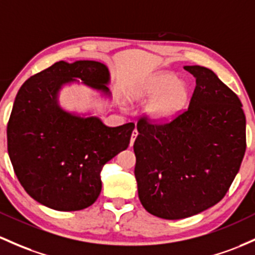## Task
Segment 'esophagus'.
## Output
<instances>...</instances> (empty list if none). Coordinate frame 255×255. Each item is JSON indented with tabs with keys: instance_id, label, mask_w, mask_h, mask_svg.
<instances>
[{
	"instance_id": "esophagus-1",
	"label": "esophagus",
	"mask_w": 255,
	"mask_h": 255,
	"mask_svg": "<svg viewBox=\"0 0 255 255\" xmlns=\"http://www.w3.org/2000/svg\"><path fill=\"white\" fill-rule=\"evenodd\" d=\"M136 135H138V130H136V128H134V130H133V133H132V138H130V146H133L134 140H135Z\"/></svg>"
}]
</instances>
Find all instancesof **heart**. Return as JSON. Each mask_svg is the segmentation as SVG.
<instances>
[{
    "label": "heart",
    "instance_id": "b5f03b06",
    "mask_svg": "<svg viewBox=\"0 0 255 255\" xmlns=\"http://www.w3.org/2000/svg\"><path fill=\"white\" fill-rule=\"evenodd\" d=\"M189 96L186 82L167 71L145 77L129 91L130 99L135 102L150 99L145 106V114L156 122H166L178 116L187 105Z\"/></svg>",
    "mask_w": 255,
    "mask_h": 255
}]
</instances>
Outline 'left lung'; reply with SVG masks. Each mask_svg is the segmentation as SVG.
<instances>
[{
    "label": "left lung",
    "instance_id": "obj_1",
    "mask_svg": "<svg viewBox=\"0 0 255 255\" xmlns=\"http://www.w3.org/2000/svg\"><path fill=\"white\" fill-rule=\"evenodd\" d=\"M184 69L196 78L187 110L162 125L139 120L133 146L139 200L149 213L168 220L217 205L246 151V116L239 97L212 70Z\"/></svg>",
    "mask_w": 255,
    "mask_h": 255
}]
</instances>
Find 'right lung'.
<instances>
[{"label":"right lung","instance_id":"right-lung-1","mask_svg":"<svg viewBox=\"0 0 255 255\" xmlns=\"http://www.w3.org/2000/svg\"><path fill=\"white\" fill-rule=\"evenodd\" d=\"M111 99L110 72L96 60L58 61L20 87L7 126L8 155L25 191L55 211H81L102 191L103 167L129 145L134 123L108 127L69 111L59 94L74 83Z\"/></svg>","mask_w":255,"mask_h":255}]
</instances>
